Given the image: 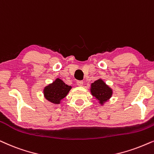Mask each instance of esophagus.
I'll list each match as a JSON object with an SVG mask.
<instances>
[{
	"label": "esophagus",
	"mask_w": 154,
	"mask_h": 154,
	"mask_svg": "<svg viewBox=\"0 0 154 154\" xmlns=\"http://www.w3.org/2000/svg\"><path fill=\"white\" fill-rule=\"evenodd\" d=\"M83 82L82 81H77V85H78V86L81 87V86H83Z\"/></svg>",
	"instance_id": "esophagus-1"
}]
</instances>
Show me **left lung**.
I'll list each match as a JSON object with an SVG mask.
<instances>
[{
	"label": "left lung",
	"instance_id": "8db88e82",
	"mask_svg": "<svg viewBox=\"0 0 154 154\" xmlns=\"http://www.w3.org/2000/svg\"><path fill=\"white\" fill-rule=\"evenodd\" d=\"M90 90L91 95L95 97L101 105H104V104L108 101L113 93L112 89L101 79L92 83Z\"/></svg>",
	"mask_w": 154,
	"mask_h": 154
}]
</instances>
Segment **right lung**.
Instances as JSON below:
<instances>
[{
  "label": "right lung",
  "mask_w": 154,
  "mask_h": 154,
  "mask_svg": "<svg viewBox=\"0 0 154 154\" xmlns=\"http://www.w3.org/2000/svg\"><path fill=\"white\" fill-rule=\"evenodd\" d=\"M71 88L72 87L66 84L62 80L57 78L54 81L44 88V97L50 103L59 105Z\"/></svg>",
  "instance_id": "1"
}]
</instances>
